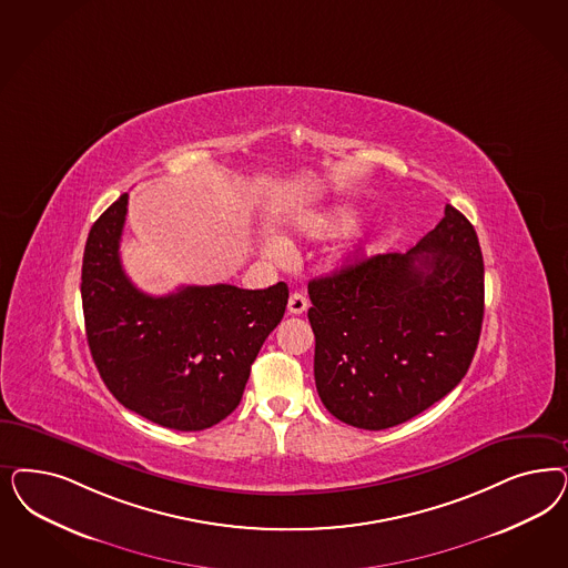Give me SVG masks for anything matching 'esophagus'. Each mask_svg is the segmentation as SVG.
<instances>
[{"mask_svg": "<svg viewBox=\"0 0 568 568\" xmlns=\"http://www.w3.org/2000/svg\"><path fill=\"white\" fill-rule=\"evenodd\" d=\"M307 307H310V301H307V296H305V294H291V298H288V313H293V315H301V313L307 312Z\"/></svg>", "mask_w": 568, "mask_h": 568, "instance_id": "esophagus-1", "label": "esophagus"}]
</instances>
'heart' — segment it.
<instances>
[{
	"label": "heart",
	"mask_w": 568,
	"mask_h": 568,
	"mask_svg": "<svg viewBox=\"0 0 568 568\" xmlns=\"http://www.w3.org/2000/svg\"><path fill=\"white\" fill-rule=\"evenodd\" d=\"M328 227H332L329 223H317V225L313 227V232H324V230H328ZM280 246H282V244H280L277 240H274V242L267 246V253H277V251H280Z\"/></svg>",
	"instance_id": "heart-1"
}]
</instances>
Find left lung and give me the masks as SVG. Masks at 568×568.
<instances>
[{
  "instance_id": "left-lung-1",
  "label": "left lung",
  "mask_w": 568,
  "mask_h": 568,
  "mask_svg": "<svg viewBox=\"0 0 568 568\" xmlns=\"http://www.w3.org/2000/svg\"><path fill=\"white\" fill-rule=\"evenodd\" d=\"M315 386L329 414L383 430L412 420L466 376L485 267L473 223L452 204L405 255L355 258L310 282Z\"/></svg>"
}]
</instances>
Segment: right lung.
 I'll return each mask as SVG.
<instances>
[{
  "label": "right lung",
  "instance_id": "add662e5",
  "mask_svg": "<svg viewBox=\"0 0 568 568\" xmlns=\"http://www.w3.org/2000/svg\"><path fill=\"white\" fill-rule=\"evenodd\" d=\"M128 194L90 230L81 267L85 334L104 385L128 409L173 430H204L239 407L251 366L288 303V286H183L150 296L119 256Z\"/></svg>",
  "mask_w": 568,
  "mask_h": 568
}]
</instances>
